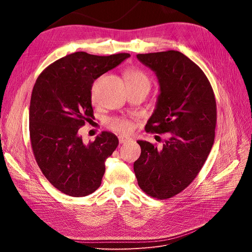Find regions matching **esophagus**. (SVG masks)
Instances as JSON below:
<instances>
[{"instance_id": "1", "label": "esophagus", "mask_w": 252, "mask_h": 252, "mask_svg": "<svg viewBox=\"0 0 252 252\" xmlns=\"http://www.w3.org/2000/svg\"><path fill=\"white\" fill-rule=\"evenodd\" d=\"M118 141L121 144H126L131 141V138H129L128 136H125V135H119L118 136Z\"/></svg>"}]
</instances>
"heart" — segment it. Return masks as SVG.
Listing matches in <instances>:
<instances>
[{
  "mask_svg": "<svg viewBox=\"0 0 252 252\" xmlns=\"http://www.w3.org/2000/svg\"><path fill=\"white\" fill-rule=\"evenodd\" d=\"M125 75H126L128 87L129 86H146L149 88L150 86V81L148 76L139 69H136V68L128 69L126 71ZM96 99H97V83L93 85V88H92V100L96 101ZM106 125H107L109 128L124 134L130 133V131L134 129V123L127 118H119V117L109 118L107 119V122H106Z\"/></svg>",
  "mask_w": 252,
  "mask_h": 252,
  "instance_id": "b5f03b06",
  "label": "heart"
}]
</instances>
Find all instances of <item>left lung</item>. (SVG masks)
<instances>
[{
	"label": "left lung",
	"mask_w": 252,
	"mask_h": 252,
	"mask_svg": "<svg viewBox=\"0 0 252 252\" xmlns=\"http://www.w3.org/2000/svg\"><path fill=\"white\" fill-rule=\"evenodd\" d=\"M157 76L159 95L146 131L169 133L161 150L138 140L134 163L140 188L157 199L186 189L203 166L215 142L217 104L204 72L179 51L138 54Z\"/></svg>",
	"instance_id": "8db88e82"
}]
</instances>
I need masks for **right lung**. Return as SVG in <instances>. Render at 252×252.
Segmentation results:
<instances>
[{"mask_svg":"<svg viewBox=\"0 0 252 252\" xmlns=\"http://www.w3.org/2000/svg\"><path fill=\"white\" fill-rule=\"evenodd\" d=\"M129 56L75 52L49 65L36 79L30 106L33 155L47 180L66 195L84 197L100 187L118 139L102 131L85 144L78 129L93 117V83Z\"/></svg>","mask_w":252,"mask_h":252,"instance_id":"right-lung-1","label":"right lung"}]
</instances>
